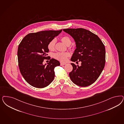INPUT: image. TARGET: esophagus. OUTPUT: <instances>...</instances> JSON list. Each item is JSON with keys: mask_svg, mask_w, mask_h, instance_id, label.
I'll return each mask as SVG.
<instances>
[{"mask_svg": "<svg viewBox=\"0 0 124 124\" xmlns=\"http://www.w3.org/2000/svg\"><path fill=\"white\" fill-rule=\"evenodd\" d=\"M66 63H63V62H60V65H61V66H63V65H66Z\"/></svg>", "mask_w": 124, "mask_h": 124, "instance_id": "1", "label": "esophagus"}]
</instances>
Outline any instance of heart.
<instances>
[{
    "instance_id": "b5f03b06",
    "label": "heart",
    "mask_w": 124,
    "mask_h": 124,
    "mask_svg": "<svg viewBox=\"0 0 124 124\" xmlns=\"http://www.w3.org/2000/svg\"><path fill=\"white\" fill-rule=\"evenodd\" d=\"M61 40L65 44L66 46H69L72 43V41L70 38L68 36H62L61 38ZM56 40L55 39H52L50 42L48 43V49L49 51H53L54 50L55 48V44H56ZM70 56V53L68 52H57L54 55V57L60 61L62 62H65L67 59L68 57Z\"/></svg>"
}]
</instances>
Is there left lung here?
<instances>
[{"instance_id": "8db88e82", "label": "left lung", "mask_w": 124, "mask_h": 124, "mask_svg": "<svg viewBox=\"0 0 124 124\" xmlns=\"http://www.w3.org/2000/svg\"><path fill=\"white\" fill-rule=\"evenodd\" d=\"M63 31L74 39L76 49L71 60L81 65L71 63L72 70L69 74L75 84L86 87L98 78L105 63V49L100 38L94 33L83 28L65 29Z\"/></svg>"}]
</instances>
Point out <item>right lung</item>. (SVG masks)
Segmentation results:
<instances>
[{"label": "right lung", "instance_id": "1", "mask_svg": "<svg viewBox=\"0 0 124 124\" xmlns=\"http://www.w3.org/2000/svg\"><path fill=\"white\" fill-rule=\"evenodd\" d=\"M62 31V30L45 31L30 33L19 44L17 55L20 73L25 80L32 86L43 88L54 79V69L60 66L59 62L52 58L50 59L47 65L43 64V62L44 59H49V56H47L48 43Z\"/></svg>", "mask_w": 124, "mask_h": 124}]
</instances>
